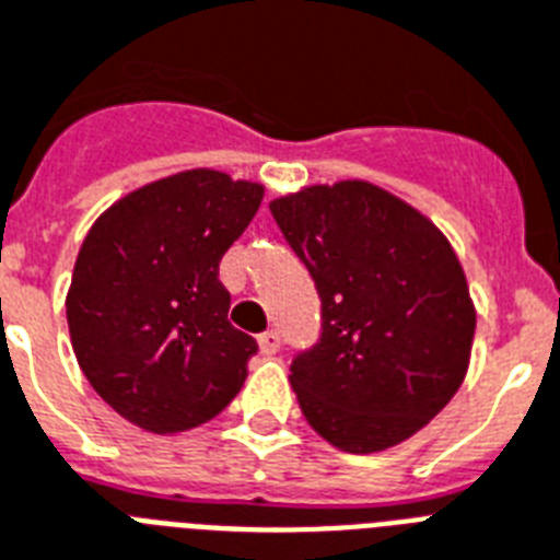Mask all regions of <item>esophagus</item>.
<instances>
[{
	"label": "esophagus",
	"mask_w": 560,
	"mask_h": 560,
	"mask_svg": "<svg viewBox=\"0 0 560 560\" xmlns=\"http://www.w3.org/2000/svg\"><path fill=\"white\" fill-rule=\"evenodd\" d=\"M258 348H261V353H265V357H272V353L279 351L281 348L279 330H265V334L258 336Z\"/></svg>",
	"instance_id": "34e87169"
}]
</instances>
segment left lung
Masks as SVG:
<instances>
[{
    "mask_svg": "<svg viewBox=\"0 0 560 560\" xmlns=\"http://www.w3.org/2000/svg\"><path fill=\"white\" fill-rule=\"evenodd\" d=\"M270 212L322 299L319 342L290 365L304 420L351 454L417 434L457 394L475 339L452 244L365 180L307 186Z\"/></svg>",
    "mask_w": 560,
    "mask_h": 560,
    "instance_id": "obj_1",
    "label": "left lung"
}]
</instances>
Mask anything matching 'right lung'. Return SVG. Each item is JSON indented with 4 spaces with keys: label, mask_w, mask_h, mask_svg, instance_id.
I'll return each mask as SVG.
<instances>
[{
    "label": "right lung",
    "mask_w": 560,
    "mask_h": 560,
    "mask_svg": "<svg viewBox=\"0 0 560 560\" xmlns=\"http://www.w3.org/2000/svg\"><path fill=\"white\" fill-rule=\"evenodd\" d=\"M265 186L224 172L163 177L108 207L77 256L66 313L85 380L120 417L175 434L224 411L258 351L230 325L218 265Z\"/></svg>",
    "instance_id": "add662e5"
}]
</instances>
